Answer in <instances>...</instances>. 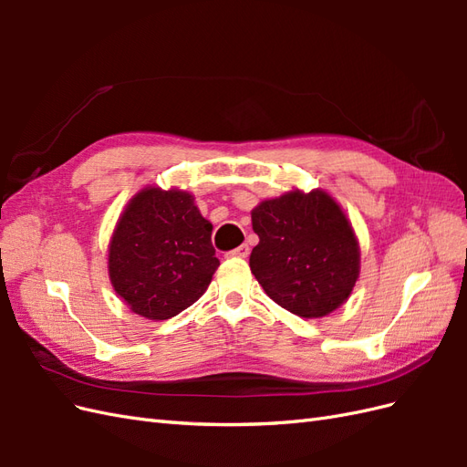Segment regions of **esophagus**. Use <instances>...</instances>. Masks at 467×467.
Here are the masks:
<instances>
[{
    "label": "esophagus",
    "instance_id": "obj_1",
    "mask_svg": "<svg viewBox=\"0 0 467 467\" xmlns=\"http://www.w3.org/2000/svg\"><path fill=\"white\" fill-rule=\"evenodd\" d=\"M228 255H230V257H239V259H245V257L249 255V247H247V245H239L237 249L230 251Z\"/></svg>",
    "mask_w": 467,
    "mask_h": 467
}]
</instances>
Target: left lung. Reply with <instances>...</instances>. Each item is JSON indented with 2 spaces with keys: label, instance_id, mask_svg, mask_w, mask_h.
I'll return each instance as SVG.
<instances>
[{
  "label": "left lung",
  "instance_id": "obj_1",
  "mask_svg": "<svg viewBox=\"0 0 467 467\" xmlns=\"http://www.w3.org/2000/svg\"><path fill=\"white\" fill-rule=\"evenodd\" d=\"M249 266L268 298L306 319L341 307L360 275L352 223L329 192L292 189L251 210Z\"/></svg>",
  "mask_w": 467,
  "mask_h": 467
}]
</instances>
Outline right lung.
<instances>
[{"label":"right lung","instance_id":"obj_1","mask_svg":"<svg viewBox=\"0 0 467 467\" xmlns=\"http://www.w3.org/2000/svg\"><path fill=\"white\" fill-rule=\"evenodd\" d=\"M218 266L212 223L181 189L136 192L109 242L112 288L134 314L153 321L192 306Z\"/></svg>","mask_w":467,"mask_h":467}]
</instances>
